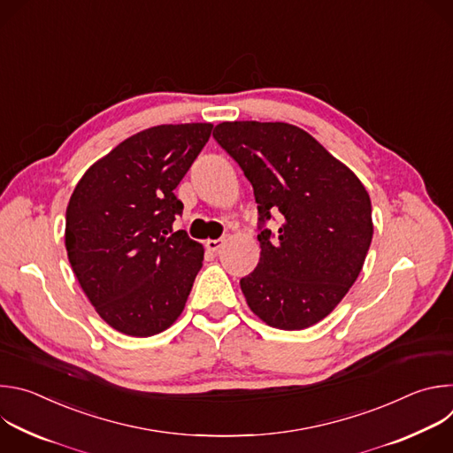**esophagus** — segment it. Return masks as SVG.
I'll list each match as a JSON object with an SVG mask.
<instances>
[{"label": "esophagus", "instance_id": "obj_1", "mask_svg": "<svg viewBox=\"0 0 453 453\" xmlns=\"http://www.w3.org/2000/svg\"><path fill=\"white\" fill-rule=\"evenodd\" d=\"M224 238H219V240H208L206 242V247H208V250H211V252H219L220 249H222V245H224Z\"/></svg>", "mask_w": 453, "mask_h": 453}]
</instances>
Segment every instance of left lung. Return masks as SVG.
Instances as JSON below:
<instances>
[{
    "instance_id": "8db88e82",
    "label": "left lung",
    "mask_w": 453,
    "mask_h": 453,
    "mask_svg": "<svg viewBox=\"0 0 453 453\" xmlns=\"http://www.w3.org/2000/svg\"><path fill=\"white\" fill-rule=\"evenodd\" d=\"M240 165L260 213V262L240 280L252 313L304 330L334 311L357 281L372 238L360 179L303 128L283 121H224L213 131ZM282 220L273 234L263 224Z\"/></svg>"
}]
</instances>
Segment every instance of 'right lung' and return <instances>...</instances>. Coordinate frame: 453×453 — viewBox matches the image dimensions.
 Returning <instances> with one entry per match:
<instances>
[{"mask_svg": "<svg viewBox=\"0 0 453 453\" xmlns=\"http://www.w3.org/2000/svg\"><path fill=\"white\" fill-rule=\"evenodd\" d=\"M211 123L157 125L88 168L66 210L72 269L107 325L131 337L170 328L203 267L204 247L173 231V189L208 143Z\"/></svg>", "mask_w": 453, "mask_h": 453, "instance_id": "add662e5", "label": "right lung"}]
</instances>
